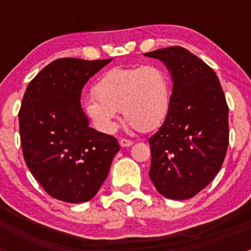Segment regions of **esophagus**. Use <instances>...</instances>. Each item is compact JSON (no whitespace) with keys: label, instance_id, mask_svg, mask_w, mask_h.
Wrapping results in <instances>:
<instances>
[{"label":"esophagus","instance_id":"esophagus-1","mask_svg":"<svg viewBox=\"0 0 251 251\" xmlns=\"http://www.w3.org/2000/svg\"><path fill=\"white\" fill-rule=\"evenodd\" d=\"M119 144H120L121 147H131L133 144V142L130 140H125V138H120V140H119Z\"/></svg>","mask_w":251,"mask_h":251}]
</instances>
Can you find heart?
<instances>
[{
  "label": "heart",
  "instance_id": "heart-1",
  "mask_svg": "<svg viewBox=\"0 0 251 251\" xmlns=\"http://www.w3.org/2000/svg\"><path fill=\"white\" fill-rule=\"evenodd\" d=\"M96 98L85 102V111L98 130L111 133L118 127L119 111L143 132L155 130L170 107L171 81L165 69L155 64L114 68L95 86Z\"/></svg>",
  "mask_w": 251,
  "mask_h": 251
}]
</instances>
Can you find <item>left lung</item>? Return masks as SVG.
<instances>
[{"label": "left lung", "mask_w": 251, "mask_h": 251, "mask_svg": "<svg viewBox=\"0 0 251 251\" xmlns=\"http://www.w3.org/2000/svg\"><path fill=\"white\" fill-rule=\"evenodd\" d=\"M163 62L173 93L165 121L149 138V177L165 198L183 201L214 179L228 147V107L214 70L186 48L144 53Z\"/></svg>", "instance_id": "obj_1"}]
</instances>
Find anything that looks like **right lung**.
I'll use <instances>...</instances> for the list:
<instances>
[{
	"mask_svg": "<svg viewBox=\"0 0 251 251\" xmlns=\"http://www.w3.org/2000/svg\"><path fill=\"white\" fill-rule=\"evenodd\" d=\"M111 59L53 60L31 80L19 111L23 155L32 176L53 198L85 203L100 191L120 147L90 127L81 91Z\"/></svg>",
	"mask_w": 251,
	"mask_h": 251,
	"instance_id": "right-lung-1",
	"label": "right lung"
}]
</instances>
